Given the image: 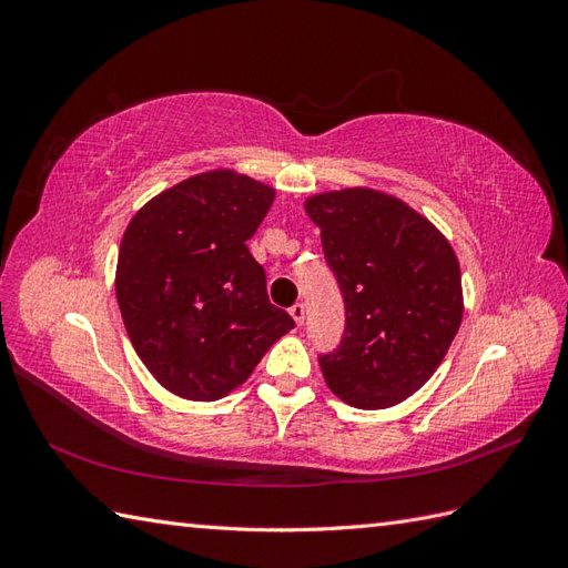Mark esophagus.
<instances>
[{
	"label": "esophagus",
	"mask_w": 568,
	"mask_h": 568,
	"mask_svg": "<svg viewBox=\"0 0 568 568\" xmlns=\"http://www.w3.org/2000/svg\"><path fill=\"white\" fill-rule=\"evenodd\" d=\"M288 315L294 317V322L301 326L303 322H305V305L303 303H296V305H291L288 307Z\"/></svg>",
	"instance_id": "1"
}]
</instances>
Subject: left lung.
Segmentation results:
<instances>
[{"mask_svg": "<svg viewBox=\"0 0 568 568\" xmlns=\"http://www.w3.org/2000/svg\"><path fill=\"white\" fill-rule=\"evenodd\" d=\"M324 261L346 305V326L320 355L324 382L359 409L398 405L448 353L462 322L453 246L400 199L341 189L305 201Z\"/></svg>", "mask_w": 568, "mask_h": 568, "instance_id": "obj_1", "label": "left lung"}]
</instances>
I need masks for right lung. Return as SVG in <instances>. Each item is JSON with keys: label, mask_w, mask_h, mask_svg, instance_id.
Listing matches in <instances>:
<instances>
[{"label": "right lung", "mask_w": 568, "mask_h": 568, "mask_svg": "<svg viewBox=\"0 0 568 568\" xmlns=\"http://www.w3.org/2000/svg\"><path fill=\"white\" fill-rule=\"evenodd\" d=\"M274 189L232 170L175 184L132 217L115 296L136 355L156 382L211 403L242 386L296 322L267 298L246 242Z\"/></svg>", "instance_id": "1"}]
</instances>
